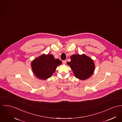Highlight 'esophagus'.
<instances>
[{
	"instance_id": "1",
	"label": "esophagus",
	"mask_w": 122,
	"mask_h": 122,
	"mask_svg": "<svg viewBox=\"0 0 122 122\" xmlns=\"http://www.w3.org/2000/svg\"><path fill=\"white\" fill-rule=\"evenodd\" d=\"M66 60H64V61H62V63H63V64H66Z\"/></svg>"
}]
</instances>
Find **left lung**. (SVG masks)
Segmentation results:
<instances>
[{
	"label": "left lung",
	"mask_w": 122,
	"mask_h": 122,
	"mask_svg": "<svg viewBox=\"0 0 122 122\" xmlns=\"http://www.w3.org/2000/svg\"><path fill=\"white\" fill-rule=\"evenodd\" d=\"M71 61L67 62L72 69L75 77L81 80L87 79L93 73L95 65L92 60L86 55H73Z\"/></svg>",
	"instance_id": "1"
}]
</instances>
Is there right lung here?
<instances>
[{
  "label": "right lung",
  "mask_w": 122,
  "mask_h": 122,
  "mask_svg": "<svg viewBox=\"0 0 122 122\" xmlns=\"http://www.w3.org/2000/svg\"><path fill=\"white\" fill-rule=\"evenodd\" d=\"M61 61L55 59L52 55H42L35 59L31 63L33 72L35 75L41 80L47 79L55 73L58 66Z\"/></svg>",
  "instance_id": "1"
}]
</instances>
